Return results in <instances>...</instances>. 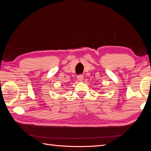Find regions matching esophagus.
Wrapping results in <instances>:
<instances>
[{"label": "esophagus", "mask_w": 151, "mask_h": 151, "mask_svg": "<svg viewBox=\"0 0 151 151\" xmlns=\"http://www.w3.org/2000/svg\"><path fill=\"white\" fill-rule=\"evenodd\" d=\"M77 79H78V81L81 82L83 81V79H84V76H83L82 75H78L77 76Z\"/></svg>", "instance_id": "34e87169"}]
</instances>
